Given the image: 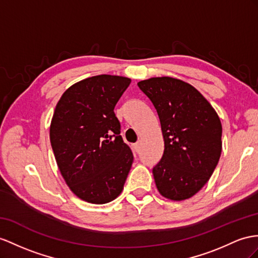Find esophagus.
<instances>
[{"mask_svg":"<svg viewBox=\"0 0 258 258\" xmlns=\"http://www.w3.org/2000/svg\"><path fill=\"white\" fill-rule=\"evenodd\" d=\"M141 142H138V143H136L135 145H134V149H135V151L136 153H140V150H141Z\"/></svg>","mask_w":258,"mask_h":258,"instance_id":"1","label":"esophagus"}]
</instances>
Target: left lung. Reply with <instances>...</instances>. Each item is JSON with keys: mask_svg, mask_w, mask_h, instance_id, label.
Instances as JSON below:
<instances>
[{"mask_svg": "<svg viewBox=\"0 0 258 258\" xmlns=\"http://www.w3.org/2000/svg\"><path fill=\"white\" fill-rule=\"evenodd\" d=\"M159 116L164 150L153 169L159 193L188 200L208 182L219 161L222 126L216 110L192 85L162 76L137 83Z\"/></svg>", "mask_w": 258, "mask_h": 258, "instance_id": "obj_1", "label": "left lung"}]
</instances>
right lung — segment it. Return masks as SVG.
<instances>
[{
	"mask_svg": "<svg viewBox=\"0 0 258 258\" xmlns=\"http://www.w3.org/2000/svg\"><path fill=\"white\" fill-rule=\"evenodd\" d=\"M130 84L123 76L88 77L66 89L56 103L50 142L57 168L72 192L87 203L115 200L133 163L114 114Z\"/></svg>",
	"mask_w": 258,
	"mask_h": 258,
	"instance_id": "add662e5",
	"label": "right lung"
}]
</instances>
